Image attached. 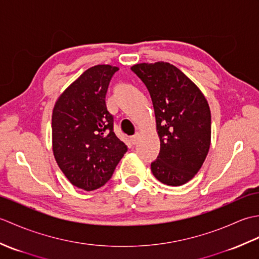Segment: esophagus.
<instances>
[{"label":"esophagus","instance_id":"esophagus-1","mask_svg":"<svg viewBox=\"0 0 259 259\" xmlns=\"http://www.w3.org/2000/svg\"><path fill=\"white\" fill-rule=\"evenodd\" d=\"M139 138H140V134H139V133H137V134H135L133 137H131L130 140H131V142H133L134 145H136L137 142L139 141Z\"/></svg>","mask_w":259,"mask_h":259}]
</instances>
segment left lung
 <instances>
[{"label": "left lung", "instance_id": "1", "mask_svg": "<svg viewBox=\"0 0 259 259\" xmlns=\"http://www.w3.org/2000/svg\"><path fill=\"white\" fill-rule=\"evenodd\" d=\"M131 70L149 90L160 153L153 176L167 186L188 183L199 171L211 142V115L201 90L174 64L137 63Z\"/></svg>", "mask_w": 259, "mask_h": 259}]
</instances>
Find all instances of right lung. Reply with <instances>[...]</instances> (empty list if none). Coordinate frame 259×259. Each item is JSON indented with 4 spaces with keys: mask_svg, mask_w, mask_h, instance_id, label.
<instances>
[{
    "mask_svg": "<svg viewBox=\"0 0 259 259\" xmlns=\"http://www.w3.org/2000/svg\"><path fill=\"white\" fill-rule=\"evenodd\" d=\"M118 70L111 64L85 70L53 108V156L70 183L85 191L106 184L128 150L113 133V117L106 106L109 82Z\"/></svg>",
    "mask_w": 259,
    "mask_h": 259,
    "instance_id": "add662e5",
    "label": "right lung"
}]
</instances>
